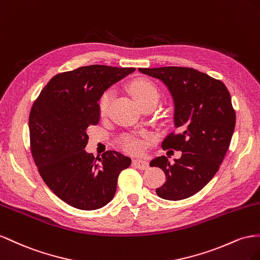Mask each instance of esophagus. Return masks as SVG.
<instances>
[{
	"label": "esophagus",
	"instance_id": "esophagus-1",
	"mask_svg": "<svg viewBox=\"0 0 260 260\" xmlns=\"http://www.w3.org/2000/svg\"><path fill=\"white\" fill-rule=\"evenodd\" d=\"M133 166H134L137 169H139V170H148V169H149V165H148V162H146L144 160H134V161H133Z\"/></svg>",
	"mask_w": 260,
	"mask_h": 260
}]
</instances>
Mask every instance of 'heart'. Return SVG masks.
I'll return each mask as SVG.
<instances>
[{
	"mask_svg": "<svg viewBox=\"0 0 260 260\" xmlns=\"http://www.w3.org/2000/svg\"><path fill=\"white\" fill-rule=\"evenodd\" d=\"M131 90L133 93V97L139 103L140 106L145 102L148 101H155L158 102L159 100V90L158 88L155 87L151 81H148L145 79H139L134 81L132 84ZM113 98V92L112 90H107L102 93L101 98L98 103V109L99 113L101 116H106L109 113L111 101ZM122 149L128 153H137L143 148V144L140 140L133 136H126L123 138L121 142Z\"/></svg>",
	"mask_w": 260,
	"mask_h": 260,
	"instance_id": "obj_1",
	"label": "heart"
}]
</instances>
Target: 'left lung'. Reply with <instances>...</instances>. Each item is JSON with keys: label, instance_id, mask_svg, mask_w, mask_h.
I'll use <instances>...</instances> for the list:
<instances>
[{"label": "left lung", "instance_id": "8db88e82", "mask_svg": "<svg viewBox=\"0 0 260 260\" xmlns=\"http://www.w3.org/2000/svg\"><path fill=\"white\" fill-rule=\"evenodd\" d=\"M138 71L162 80L171 91L176 128L163 139L161 147L183 152L173 165L165 155L150 162V167H158L166 174L165 184L155 192L168 200L188 198L218 172L229 149L236 118L231 95L221 80L191 68Z\"/></svg>", "mask_w": 260, "mask_h": 260}]
</instances>
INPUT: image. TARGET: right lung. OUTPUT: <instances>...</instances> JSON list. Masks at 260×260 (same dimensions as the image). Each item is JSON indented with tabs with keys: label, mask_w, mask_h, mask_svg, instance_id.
I'll return each instance as SVG.
<instances>
[{
	"label": "right lung",
	"mask_w": 260,
	"mask_h": 260,
	"mask_svg": "<svg viewBox=\"0 0 260 260\" xmlns=\"http://www.w3.org/2000/svg\"><path fill=\"white\" fill-rule=\"evenodd\" d=\"M134 68L89 65L52 77L29 114L30 151L42 180L66 204L95 210L115 195L118 174L131 158L108 150L97 159L86 153L87 128L100 120L98 101Z\"/></svg>",
	"instance_id": "obj_1"
}]
</instances>
